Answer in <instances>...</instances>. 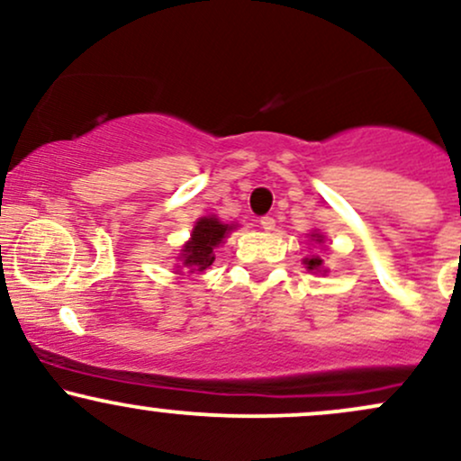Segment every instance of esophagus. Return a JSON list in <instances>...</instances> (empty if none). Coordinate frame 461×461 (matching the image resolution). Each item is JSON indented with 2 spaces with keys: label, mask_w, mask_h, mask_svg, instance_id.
<instances>
[{
  "label": "esophagus",
  "mask_w": 461,
  "mask_h": 461,
  "mask_svg": "<svg viewBox=\"0 0 461 461\" xmlns=\"http://www.w3.org/2000/svg\"><path fill=\"white\" fill-rule=\"evenodd\" d=\"M260 225H262L264 231H273L275 230V219H273V216H262Z\"/></svg>",
  "instance_id": "obj_1"
}]
</instances>
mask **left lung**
<instances>
[{
    "mask_svg": "<svg viewBox=\"0 0 461 461\" xmlns=\"http://www.w3.org/2000/svg\"><path fill=\"white\" fill-rule=\"evenodd\" d=\"M312 240H316L321 245L322 242V234H319V231H312ZM305 268H308V271H316V273H321L322 271V260L319 256H312V258H305Z\"/></svg>",
    "mask_w": 461,
    "mask_h": 461,
    "instance_id": "left-lung-1",
    "label": "left lung"
}]
</instances>
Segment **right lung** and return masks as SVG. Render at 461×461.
I'll list each match as a JSON object with an SVG mask.
<instances>
[{"label":"right lung","instance_id":"right-lung-1","mask_svg":"<svg viewBox=\"0 0 461 461\" xmlns=\"http://www.w3.org/2000/svg\"><path fill=\"white\" fill-rule=\"evenodd\" d=\"M231 230H236L234 223L227 225L221 223L216 216H201L193 227L190 240L182 249V256H179L188 273L205 271L214 262V249L223 242V238Z\"/></svg>","mask_w":461,"mask_h":461}]
</instances>
